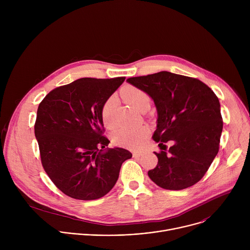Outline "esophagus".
<instances>
[{"label": "esophagus", "instance_id": "esophagus-1", "mask_svg": "<svg viewBox=\"0 0 250 250\" xmlns=\"http://www.w3.org/2000/svg\"><path fill=\"white\" fill-rule=\"evenodd\" d=\"M142 154H144V152H142V151H133L132 152L133 157H140Z\"/></svg>", "mask_w": 250, "mask_h": 250}]
</instances>
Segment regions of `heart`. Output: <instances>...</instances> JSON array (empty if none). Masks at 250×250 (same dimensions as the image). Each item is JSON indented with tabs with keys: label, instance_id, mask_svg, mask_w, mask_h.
Wrapping results in <instances>:
<instances>
[{
	"label": "heart",
	"instance_id": "1",
	"mask_svg": "<svg viewBox=\"0 0 250 250\" xmlns=\"http://www.w3.org/2000/svg\"><path fill=\"white\" fill-rule=\"evenodd\" d=\"M122 97L125 101L129 104L132 108L137 111H144L149 109L151 99L149 95L139 88L133 86L125 87L122 92ZM117 100L115 96H111L104 101L102 105L101 117L102 121L105 127L112 128L115 125L113 115L116 108ZM149 129L146 125H137V126H124L120 127L113 133V141L117 146L128 147V148H137L141 146L144 140L147 137Z\"/></svg>",
	"mask_w": 250,
	"mask_h": 250
}]
</instances>
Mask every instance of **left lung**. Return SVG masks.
Masks as SVG:
<instances>
[{"label": "left lung", "instance_id": "1", "mask_svg": "<svg viewBox=\"0 0 250 250\" xmlns=\"http://www.w3.org/2000/svg\"><path fill=\"white\" fill-rule=\"evenodd\" d=\"M146 91L157 110L153 140L159 146L174 145L159 153L150 179L166 190H183L198 183L219 152L223 131L221 104L202 81L167 71L126 80Z\"/></svg>", "mask_w": 250, "mask_h": 250}]
</instances>
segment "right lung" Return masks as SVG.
I'll list each match as a JSON object with an SVG mask.
<instances>
[{
    "label": "right lung",
    "mask_w": 250,
    "mask_h": 250,
    "mask_svg": "<svg viewBox=\"0 0 250 250\" xmlns=\"http://www.w3.org/2000/svg\"><path fill=\"white\" fill-rule=\"evenodd\" d=\"M125 77L82 78L50 91L38 109L34 134L42 166L54 185L77 200H97L118 181L131 153L108 148L101 117L104 101Z\"/></svg>",
    "instance_id": "right-lung-1"
}]
</instances>
